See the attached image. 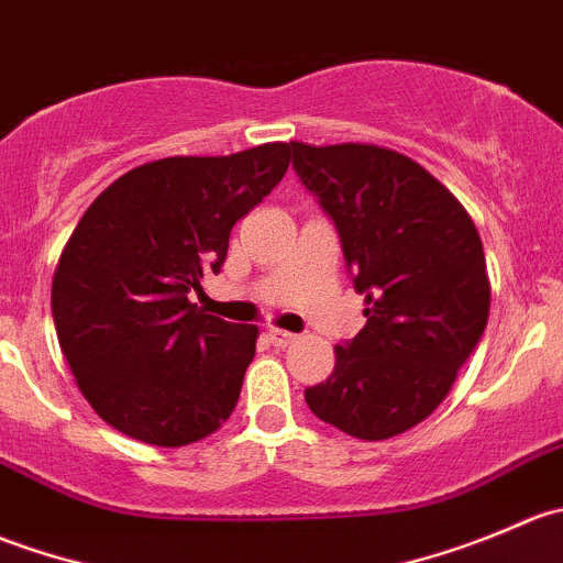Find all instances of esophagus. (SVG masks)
<instances>
[{"label":"esophagus","instance_id":"obj_1","mask_svg":"<svg viewBox=\"0 0 563 563\" xmlns=\"http://www.w3.org/2000/svg\"><path fill=\"white\" fill-rule=\"evenodd\" d=\"M266 334H269L272 345H277V349H288V345L297 343V334L286 332V329H275V327H272Z\"/></svg>","mask_w":563,"mask_h":563}]
</instances>
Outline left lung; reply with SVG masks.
<instances>
[{
    "instance_id": "8db88e82",
    "label": "left lung",
    "mask_w": 563,
    "mask_h": 563,
    "mask_svg": "<svg viewBox=\"0 0 563 563\" xmlns=\"http://www.w3.org/2000/svg\"><path fill=\"white\" fill-rule=\"evenodd\" d=\"M291 152L367 302V323L334 349L332 376L305 400L354 439H391L439 408L485 334L482 240L457 198L400 152L302 141Z\"/></svg>"
}]
</instances>
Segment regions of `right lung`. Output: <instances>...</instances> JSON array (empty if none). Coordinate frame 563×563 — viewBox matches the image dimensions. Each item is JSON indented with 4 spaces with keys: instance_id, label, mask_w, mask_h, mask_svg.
Wrapping results in <instances>:
<instances>
[{
    "instance_id": "add662e5",
    "label": "right lung",
    "mask_w": 563,
    "mask_h": 563,
    "mask_svg": "<svg viewBox=\"0 0 563 563\" xmlns=\"http://www.w3.org/2000/svg\"><path fill=\"white\" fill-rule=\"evenodd\" d=\"M288 163L291 144L163 157L119 176L78 220L51 313L78 389L119 433L185 446L231 417L258 327L207 316L187 294L218 275L234 223Z\"/></svg>"
}]
</instances>
